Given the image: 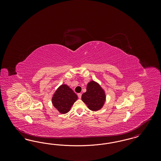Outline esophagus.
Wrapping results in <instances>:
<instances>
[{
    "mask_svg": "<svg viewBox=\"0 0 161 161\" xmlns=\"http://www.w3.org/2000/svg\"><path fill=\"white\" fill-rule=\"evenodd\" d=\"M77 95H78V97L79 98H81V93H78Z\"/></svg>",
    "mask_w": 161,
    "mask_h": 161,
    "instance_id": "1",
    "label": "esophagus"
}]
</instances>
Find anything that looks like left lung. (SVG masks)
Segmentation results:
<instances>
[{
    "label": "left lung",
    "mask_w": 161,
    "mask_h": 161,
    "mask_svg": "<svg viewBox=\"0 0 161 161\" xmlns=\"http://www.w3.org/2000/svg\"><path fill=\"white\" fill-rule=\"evenodd\" d=\"M106 99L105 91L96 81L92 80L87 84L86 92L81 100L92 111H98L103 107Z\"/></svg>",
    "instance_id": "obj_1"
}]
</instances>
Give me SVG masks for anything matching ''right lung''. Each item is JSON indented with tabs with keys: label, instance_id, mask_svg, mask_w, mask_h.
<instances>
[{
	"label": "right lung",
	"instance_id": "obj_1",
	"mask_svg": "<svg viewBox=\"0 0 161 161\" xmlns=\"http://www.w3.org/2000/svg\"><path fill=\"white\" fill-rule=\"evenodd\" d=\"M78 99L75 94L67 84H61L54 92L52 98L54 107L61 114L69 112L70 108Z\"/></svg>",
	"mask_w": 161,
	"mask_h": 161
}]
</instances>
